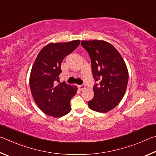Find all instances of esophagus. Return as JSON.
Segmentation results:
<instances>
[{"mask_svg":"<svg viewBox=\"0 0 156 156\" xmlns=\"http://www.w3.org/2000/svg\"><path fill=\"white\" fill-rule=\"evenodd\" d=\"M78 88H79V89L80 90H83L84 88H86V86L84 85V84H82V85H79Z\"/></svg>","mask_w":156,"mask_h":156,"instance_id":"obj_1","label":"esophagus"}]
</instances>
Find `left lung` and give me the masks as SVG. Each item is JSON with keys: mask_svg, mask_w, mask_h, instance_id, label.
Returning <instances> with one entry per match:
<instances>
[{"mask_svg": "<svg viewBox=\"0 0 156 156\" xmlns=\"http://www.w3.org/2000/svg\"><path fill=\"white\" fill-rule=\"evenodd\" d=\"M91 59L92 72L96 83L94 97L88 104L91 110L105 113L119 104L128 82L126 64L119 51L102 40L81 41Z\"/></svg>", "mask_w": 156, "mask_h": 156, "instance_id": "1", "label": "left lung"}]
</instances>
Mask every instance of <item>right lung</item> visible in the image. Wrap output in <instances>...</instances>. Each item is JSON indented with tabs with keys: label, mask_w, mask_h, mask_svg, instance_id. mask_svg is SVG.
Masks as SVG:
<instances>
[{
	"label": "right lung",
	"mask_w": 156,
	"mask_h": 156,
	"mask_svg": "<svg viewBox=\"0 0 156 156\" xmlns=\"http://www.w3.org/2000/svg\"><path fill=\"white\" fill-rule=\"evenodd\" d=\"M80 40L51 43L40 51L33 65L29 86L35 102L44 113L61 117L71 110L70 99L77 88L59 83L61 64L80 44Z\"/></svg>",
	"instance_id": "right-lung-1"
}]
</instances>
